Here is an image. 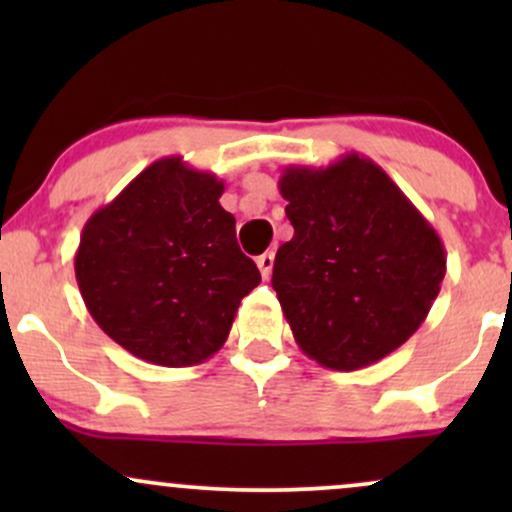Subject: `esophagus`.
Returning a JSON list of instances; mask_svg holds the SVG:
<instances>
[{
  "mask_svg": "<svg viewBox=\"0 0 512 512\" xmlns=\"http://www.w3.org/2000/svg\"><path fill=\"white\" fill-rule=\"evenodd\" d=\"M272 267H274V252H264V255L257 257V269H260V274L264 276V279H269Z\"/></svg>",
  "mask_w": 512,
  "mask_h": 512,
  "instance_id": "esophagus-1",
  "label": "esophagus"
}]
</instances>
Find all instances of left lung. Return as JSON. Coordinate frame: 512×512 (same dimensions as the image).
<instances>
[{
  "instance_id": "1",
  "label": "left lung",
  "mask_w": 512,
  "mask_h": 512,
  "mask_svg": "<svg viewBox=\"0 0 512 512\" xmlns=\"http://www.w3.org/2000/svg\"><path fill=\"white\" fill-rule=\"evenodd\" d=\"M279 192L293 238L276 250L272 286L303 354L358 370L399 349L443 284L436 228L358 154L284 168Z\"/></svg>"
}]
</instances>
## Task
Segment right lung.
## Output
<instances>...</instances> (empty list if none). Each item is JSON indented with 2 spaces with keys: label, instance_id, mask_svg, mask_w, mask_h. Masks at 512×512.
<instances>
[{
  "label": "right lung",
  "instance_id": "obj_1",
  "mask_svg": "<svg viewBox=\"0 0 512 512\" xmlns=\"http://www.w3.org/2000/svg\"><path fill=\"white\" fill-rule=\"evenodd\" d=\"M221 195L214 173L168 156L86 221L76 284L98 327L132 356L168 368L207 361L260 284Z\"/></svg>",
  "mask_w": 512,
  "mask_h": 512
}]
</instances>
